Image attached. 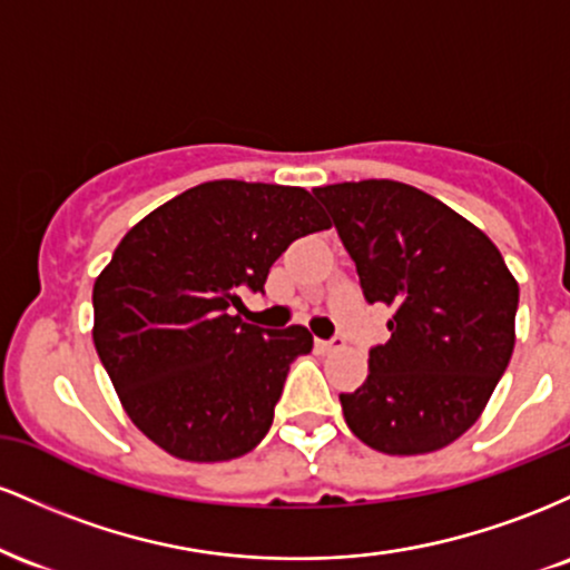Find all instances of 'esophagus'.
Here are the masks:
<instances>
[{
    "mask_svg": "<svg viewBox=\"0 0 570 570\" xmlns=\"http://www.w3.org/2000/svg\"><path fill=\"white\" fill-rule=\"evenodd\" d=\"M343 348V337H332V340H316V351L318 353H330Z\"/></svg>",
    "mask_w": 570,
    "mask_h": 570,
    "instance_id": "esophagus-1",
    "label": "esophagus"
}]
</instances>
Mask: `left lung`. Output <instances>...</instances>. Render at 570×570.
I'll use <instances>...</instances> for the list:
<instances>
[{
  "mask_svg": "<svg viewBox=\"0 0 570 570\" xmlns=\"http://www.w3.org/2000/svg\"><path fill=\"white\" fill-rule=\"evenodd\" d=\"M356 263L367 303L391 307V340L340 394L345 423L385 455L448 448L474 426L514 351L520 286L480 227L391 179L313 189Z\"/></svg>",
  "mask_w": 570,
  "mask_h": 570,
  "instance_id": "8db88e82",
  "label": "left lung"
}]
</instances>
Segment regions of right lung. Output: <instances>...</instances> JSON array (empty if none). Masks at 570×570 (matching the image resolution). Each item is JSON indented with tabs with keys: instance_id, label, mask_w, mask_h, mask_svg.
I'll list each match as a JSON object with an SVG mask.
<instances>
[{
	"instance_id": "obj_1",
	"label": "right lung",
	"mask_w": 570,
	"mask_h": 570,
	"mask_svg": "<svg viewBox=\"0 0 570 570\" xmlns=\"http://www.w3.org/2000/svg\"><path fill=\"white\" fill-rule=\"evenodd\" d=\"M303 187L206 181L126 233L94 284V343L122 410L168 455L233 461L263 442L305 326L233 316L286 246L330 230Z\"/></svg>"
}]
</instances>
